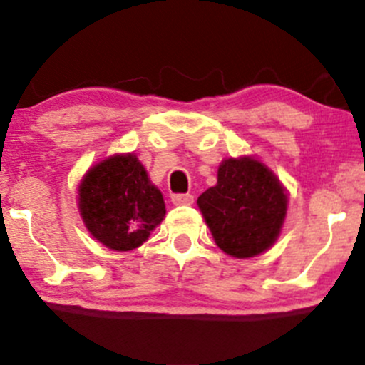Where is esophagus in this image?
<instances>
[{
  "label": "esophagus",
  "instance_id": "esophagus-1",
  "mask_svg": "<svg viewBox=\"0 0 365 365\" xmlns=\"http://www.w3.org/2000/svg\"><path fill=\"white\" fill-rule=\"evenodd\" d=\"M193 195L190 193H178V195H172V203L174 205H191L193 203Z\"/></svg>",
  "mask_w": 365,
  "mask_h": 365
}]
</instances>
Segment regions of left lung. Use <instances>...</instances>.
I'll list each match as a JSON object with an SVG mask.
<instances>
[{
	"mask_svg": "<svg viewBox=\"0 0 365 365\" xmlns=\"http://www.w3.org/2000/svg\"><path fill=\"white\" fill-rule=\"evenodd\" d=\"M197 203L219 249L240 259L275 244L287 210L280 181L249 156L225 160L217 184L200 195Z\"/></svg>",
	"mask_w": 365,
	"mask_h": 365,
	"instance_id": "obj_1",
	"label": "left lung"
}]
</instances>
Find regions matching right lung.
Instances as JSON below:
<instances>
[{
  "label": "right lung",
  "instance_id": "add662e5",
  "mask_svg": "<svg viewBox=\"0 0 365 365\" xmlns=\"http://www.w3.org/2000/svg\"><path fill=\"white\" fill-rule=\"evenodd\" d=\"M80 212L101 244L132 250L162 222L165 202L135 155H116L87 172L80 184Z\"/></svg>",
  "mask_w": 365,
  "mask_h": 365
}]
</instances>
